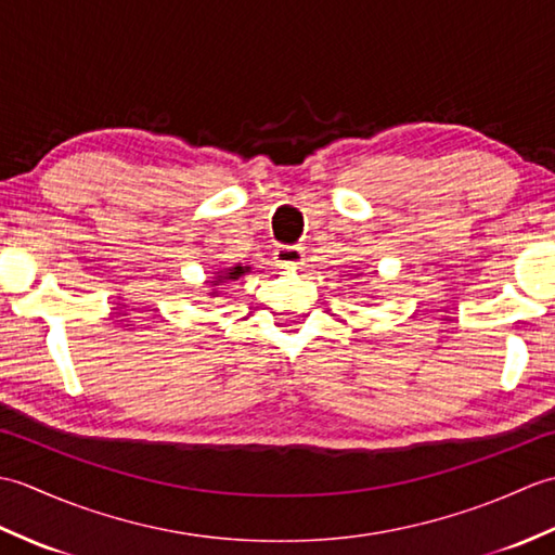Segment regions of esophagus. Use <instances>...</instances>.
Returning a JSON list of instances; mask_svg holds the SVG:
<instances>
[{"label":"esophagus","instance_id":"34e87169","mask_svg":"<svg viewBox=\"0 0 555 555\" xmlns=\"http://www.w3.org/2000/svg\"><path fill=\"white\" fill-rule=\"evenodd\" d=\"M305 253L300 245H279L274 250V262L279 267H298L302 264Z\"/></svg>","mask_w":555,"mask_h":555}]
</instances>
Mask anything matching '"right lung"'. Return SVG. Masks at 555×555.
<instances>
[{
	"label": "right lung",
	"mask_w": 555,
	"mask_h": 555,
	"mask_svg": "<svg viewBox=\"0 0 555 555\" xmlns=\"http://www.w3.org/2000/svg\"><path fill=\"white\" fill-rule=\"evenodd\" d=\"M247 269H250V267H231V269H227V271H223V276H219V279L215 281V286L221 284V281H235L238 276H243Z\"/></svg>",
	"instance_id": "1"
}]
</instances>
